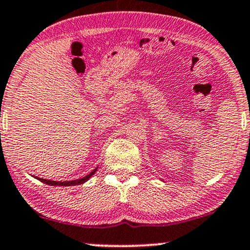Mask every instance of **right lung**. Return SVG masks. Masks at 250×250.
Returning a JSON list of instances; mask_svg holds the SVG:
<instances>
[{"instance_id": "add662e5", "label": "right lung", "mask_w": 250, "mask_h": 250, "mask_svg": "<svg viewBox=\"0 0 250 250\" xmlns=\"http://www.w3.org/2000/svg\"><path fill=\"white\" fill-rule=\"evenodd\" d=\"M95 171H96V169L93 170L91 173H88L87 176L83 177V178H80L77 180H70V182H55V180H47V179H43V178H37V179L41 180V182H43L44 184H47L51 186H73V185H79V184H83V183H85L86 180H88L93 176V174L95 173Z\"/></svg>"}]
</instances>
